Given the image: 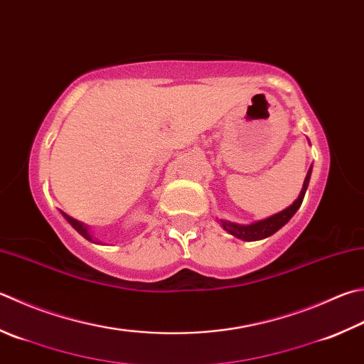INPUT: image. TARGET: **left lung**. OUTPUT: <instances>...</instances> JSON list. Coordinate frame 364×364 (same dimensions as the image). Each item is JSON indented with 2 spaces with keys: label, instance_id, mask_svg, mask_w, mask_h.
I'll return each instance as SVG.
<instances>
[{
  "label": "left lung",
  "instance_id": "8db88e82",
  "mask_svg": "<svg viewBox=\"0 0 364 364\" xmlns=\"http://www.w3.org/2000/svg\"><path fill=\"white\" fill-rule=\"evenodd\" d=\"M311 173H312V166L309 168V171H307V176L304 179V183H303V190H301L298 200L294 201L291 205H289L287 209H284L282 212H279V214H274L271 217L264 218V220H258V222L250 223V225H237V223H232L228 220H220V225L223 226V230L228 231L232 236L242 239V241H259V239H264L267 236L274 235V232L282 228V226L289 222L290 218L296 214V210L301 208V203H303V200H304L307 185H309V181H311Z\"/></svg>",
  "mask_w": 364,
  "mask_h": 364
}]
</instances>
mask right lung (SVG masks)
I'll return each instance as SVG.
<instances>
[{"instance_id": "obj_1", "label": "right lung", "mask_w": 364, "mask_h": 364, "mask_svg": "<svg viewBox=\"0 0 364 364\" xmlns=\"http://www.w3.org/2000/svg\"><path fill=\"white\" fill-rule=\"evenodd\" d=\"M61 214H63V217L66 218V220H68V222H70V225L73 226V228H74L75 231H77V232H79V235H82V236H84V237L87 239V241H92V242H95V241H93V237H92V235H90V232H88V230H87V226H85L84 223H80V222H77V220H75V218H73V217H70V215H66V214H65V212H61Z\"/></svg>"}]
</instances>
